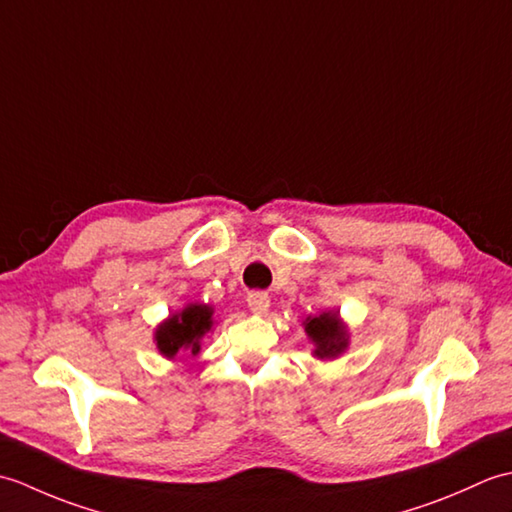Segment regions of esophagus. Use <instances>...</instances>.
<instances>
[{
	"label": "esophagus",
	"instance_id": "1",
	"mask_svg": "<svg viewBox=\"0 0 512 512\" xmlns=\"http://www.w3.org/2000/svg\"><path fill=\"white\" fill-rule=\"evenodd\" d=\"M248 308L255 314H266L270 310V297L266 292H250L248 295Z\"/></svg>",
	"mask_w": 512,
	"mask_h": 512
}]
</instances>
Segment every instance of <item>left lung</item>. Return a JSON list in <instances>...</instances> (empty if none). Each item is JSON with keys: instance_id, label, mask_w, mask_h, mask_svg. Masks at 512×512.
I'll use <instances>...</instances> for the list:
<instances>
[{"instance_id": "obj_1", "label": "left lung", "mask_w": 512, "mask_h": 512, "mask_svg": "<svg viewBox=\"0 0 512 512\" xmlns=\"http://www.w3.org/2000/svg\"><path fill=\"white\" fill-rule=\"evenodd\" d=\"M303 330H306L310 343L314 345L312 356L319 361H334L339 358L347 345H350V328L341 319L339 310H325L321 314H310L303 321Z\"/></svg>"}]
</instances>
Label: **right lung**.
Wrapping results in <instances>:
<instances>
[{
    "label": "right lung",
    "mask_w": 512,
    "mask_h": 512,
    "mask_svg": "<svg viewBox=\"0 0 512 512\" xmlns=\"http://www.w3.org/2000/svg\"><path fill=\"white\" fill-rule=\"evenodd\" d=\"M213 312L215 308L209 303L193 301L182 310L169 314L154 330L156 350L169 361H173L180 352L198 356L204 334L215 328Z\"/></svg>",
    "instance_id": "obj_1"
}]
</instances>
